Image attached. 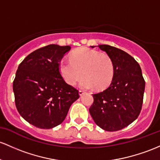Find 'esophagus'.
Instances as JSON below:
<instances>
[{
  "label": "esophagus",
  "mask_w": 160,
  "mask_h": 160,
  "mask_svg": "<svg viewBox=\"0 0 160 160\" xmlns=\"http://www.w3.org/2000/svg\"><path fill=\"white\" fill-rule=\"evenodd\" d=\"M83 94H84V92H83V91H82V90H79V95H80V96H83Z\"/></svg>",
  "instance_id": "obj_1"
}]
</instances>
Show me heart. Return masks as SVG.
Here are the masks:
<instances>
[{"mask_svg": "<svg viewBox=\"0 0 160 160\" xmlns=\"http://www.w3.org/2000/svg\"><path fill=\"white\" fill-rule=\"evenodd\" d=\"M59 71L69 85H76L83 75L85 77L80 82V87L91 89L95 87L97 89H102L112 82L114 66L107 54L89 48H81L71 54V61H61Z\"/></svg>", "mask_w": 160, "mask_h": 160, "instance_id": "obj_1", "label": "heart"}]
</instances>
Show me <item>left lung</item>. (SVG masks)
Listing matches in <instances>:
<instances>
[{
  "label": "left lung",
  "mask_w": 160,
  "mask_h": 160,
  "mask_svg": "<svg viewBox=\"0 0 160 160\" xmlns=\"http://www.w3.org/2000/svg\"><path fill=\"white\" fill-rule=\"evenodd\" d=\"M98 47L111 58L114 74L108 88L92 95L94 102L89 111L99 128L116 131L128 126L139 116L145 81L139 64L127 52L108 45Z\"/></svg>",
  "instance_id": "obj_1"
}]
</instances>
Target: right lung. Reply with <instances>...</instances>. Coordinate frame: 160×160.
<instances>
[{"label": "right lung", "mask_w": 160, "mask_h": 160, "mask_svg": "<svg viewBox=\"0 0 160 160\" xmlns=\"http://www.w3.org/2000/svg\"><path fill=\"white\" fill-rule=\"evenodd\" d=\"M71 46L49 45L34 51L18 67L13 83L20 115L36 128L50 129L64 122L78 90L68 84L59 71Z\"/></svg>", "instance_id": "1"}]
</instances>
